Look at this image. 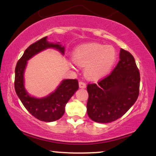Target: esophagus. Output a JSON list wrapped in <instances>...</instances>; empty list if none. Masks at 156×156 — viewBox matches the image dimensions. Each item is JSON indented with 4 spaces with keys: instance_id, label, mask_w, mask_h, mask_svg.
I'll return each mask as SVG.
<instances>
[{
    "instance_id": "obj_1",
    "label": "esophagus",
    "mask_w": 156,
    "mask_h": 156,
    "mask_svg": "<svg viewBox=\"0 0 156 156\" xmlns=\"http://www.w3.org/2000/svg\"><path fill=\"white\" fill-rule=\"evenodd\" d=\"M78 85H79V88H80V89H85L86 87H87L86 83H83V82H82V81H80L79 83H78Z\"/></svg>"
}]
</instances>
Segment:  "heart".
<instances>
[{"instance_id": "1", "label": "heart", "mask_w": 156, "mask_h": 156, "mask_svg": "<svg viewBox=\"0 0 156 156\" xmlns=\"http://www.w3.org/2000/svg\"><path fill=\"white\" fill-rule=\"evenodd\" d=\"M117 58V51L112 46L98 43L80 45L72 53L74 63L84 67V76L89 80H101L108 76Z\"/></svg>"}]
</instances>
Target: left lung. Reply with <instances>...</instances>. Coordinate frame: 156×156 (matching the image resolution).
I'll list each match as a JSON object with an SVG mask.
<instances>
[{
    "mask_svg": "<svg viewBox=\"0 0 156 156\" xmlns=\"http://www.w3.org/2000/svg\"><path fill=\"white\" fill-rule=\"evenodd\" d=\"M140 76L133 56L120 49L119 61L112 74L87 86V114L96 122L115 121L131 108L139 92Z\"/></svg>",
    "mask_w": 156,
    "mask_h": 156,
    "instance_id": "8db88e82",
    "label": "left lung"
}]
</instances>
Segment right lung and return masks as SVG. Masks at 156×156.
I'll list each match as a JSON object with an SVG mask.
<instances>
[{"label": "right lung", "instance_id": "obj_1", "mask_svg": "<svg viewBox=\"0 0 156 156\" xmlns=\"http://www.w3.org/2000/svg\"><path fill=\"white\" fill-rule=\"evenodd\" d=\"M55 49L63 55L64 46L59 42H50L48 37L31 44L25 51L15 67V89L23 105L34 117L41 121L51 122L59 119L64 115L65 106L69 100L78 89L76 79H64L53 92L42 98L32 96L25 87V71L28 61L47 49Z\"/></svg>", "mask_w": 156, "mask_h": 156}]
</instances>
